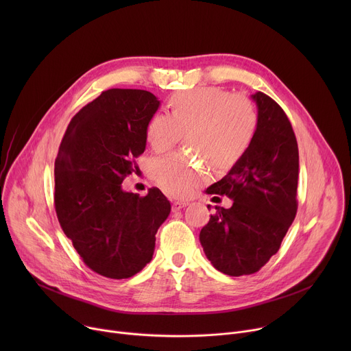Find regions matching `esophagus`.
Masks as SVG:
<instances>
[{
    "label": "esophagus",
    "mask_w": 351,
    "mask_h": 351,
    "mask_svg": "<svg viewBox=\"0 0 351 351\" xmlns=\"http://www.w3.org/2000/svg\"><path fill=\"white\" fill-rule=\"evenodd\" d=\"M186 206H189L187 202H173V203H172V210H173V211H179V210L184 208Z\"/></svg>",
    "instance_id": "esophagus-1"
}]
</instances>
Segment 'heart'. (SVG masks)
Wrapping results in <instances>:
<instances>
[{
  "mask_svg": "<svg viewBox=\"0 0 351 351\" xmlns=\"http://www.w3.org/2000/svg\"><path fill=\"white\" fill-rule=\"evenodd\" d=\"M169 114L156 112L148 119L145 137L156 152L172 148L184 133L186 144L214 167L236 165L252 147L260 123L254 101L244 94H230L217 86L175 93L168 101ZM152 175L169 195L187 197L210 180L206 161L173 153L152 164Z\"/></svg>",
  "mask_w": 351,
  "mask_h": 351,
  "instance_id": "obj_1",
  "label": "heart"
}]
</instances>
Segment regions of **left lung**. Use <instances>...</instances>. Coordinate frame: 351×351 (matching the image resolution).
Listing matches in <instances>:
<instances>
[{"label": "left lung", "instance_id": "8db88e82", "mask_svg": "<svg viewBox=\"0 0 351 351\" xmlns=\"http://www.w3.org/2000/svg\"><path fill=\"white\" fill-rule=\"evenodd\" d=\"M252 98L260 117L256 138L228 175L207 189L228 195L233 206L215 207L199 232L207 258L229 276L260 271L278 253L297 213L298 147L291 123L269 95L257 91Z\"/></svg>", "mask_w": 351, "mask_h": 351}]
</instances>
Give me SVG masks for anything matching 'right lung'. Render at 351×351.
Segmentation results:
<instances>
[{"label":"right lung","mask_w":351,"mask_h":351,"mask_svg":"<svg viewBox=\"0 0 351 351\" xmlns=\"http://www.w3.org/2000/svg\"><path fill=\"white\" fill-rule=\"evenodd\" d=\"M158 98L137 88H110L71 121L56 160L54 203L60 225L84 264L126 279L153 258L156 233L171 213L157 187L125 191L123 179L145 149V126Z\"/></svg>","instance_id":"right-lung-1"}]
</instances>
